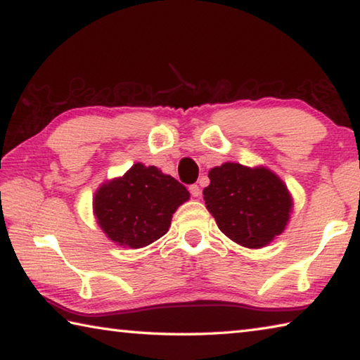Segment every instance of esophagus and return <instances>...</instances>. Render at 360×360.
I'll return each instance as SVG.
<instances>
[{
	"label": "esophagus",
	"mask_w": 360,
	"mask_h": 360,
	"mask_svg": "<svg viewBox=\"0 0 360 360\" xmlns=\"http://www.w3.org/2000/svg\"><path fill=\"white\" fill-rule=\"evenodd\" d=\"M190 193H191L193 198H199V196H201V188H199L198 185H191Z\"/></svg>",
	"instance_id": "1"
}]
</instances>
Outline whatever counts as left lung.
<instances>
[{
	"mask_svg": "<svg viewBox=\"0 0 360 360\" xmlns=\"http://www.w3.org/2000/svg\"><path fill=\"white\" fill-rule=\"evenodd\" d=\"M205 207L220 231L247 249H262L284 233L293 199L287 185L268 167L225 162L209 170Z\"/></svg>",
	"mask_w": 360,
	"mask_h": 360,
	"instance_id": "8db88e82",
	"label": "left lung"
}]
</instances>
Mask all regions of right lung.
<instances>
[{"label":"right lung","mask_w":360,"mask_h":360,"mask_svg":"<svg viewBox=\"0 0 360 360\" xmlns=\"http://www.w3.org/2000/svg\"><path fill=\"white\" fill-rule=\"evenodd\" d=\"M188 199L190 193L174 176L137 162L97 188L92 209L111 243L141 249L169 231L174 212Z\"/></svg>","instance_id":"right-lung-1"}]
</instances>
